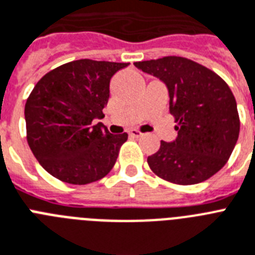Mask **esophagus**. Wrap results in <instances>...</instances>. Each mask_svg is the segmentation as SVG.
<instances>
[{
  "label": "esophagus",
  "instance_id": "obj_1",
  "mask_svg": "<svg viewBox=\"0 0 255 255\" xmlns=\"http://www.w3.org/2000/svg\"><path fill=\"white\" fill-rule=\"evenodd\" d=\"M129 134H130V135H131V136H140V135H143L142 132H140L139 130H136V129H131V130H130V131H129Z\"/></svg>",
  "mask_w": 255,
  "mask_h": 255
}]
</instances>
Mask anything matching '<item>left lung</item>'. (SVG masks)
<instances>
[{
  "label": "left lung",
  "instance_id": "obj_1",
  "mask_svg": "<svg viewBox=\"0 0 255 255\" xmlns=\"http://www.w3.org/2000/svg\"><path fill=\"white\" fill-rule=\"evenodd\" d=\"M167 86L177 136L160 142L147 157L155 174L178 185L207 180L224 167L236 146L240 119L236 99L222 78L184 57L134 62Z\"/></svg>",
  "mask_w": 255,
  "mask_h": 255
}]
</instances>
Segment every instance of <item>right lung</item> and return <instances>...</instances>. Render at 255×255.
Returning <instances> with one entry per match:
<instances>
[{
  "label": "right lung",
  "mask_w": 255,
  "mask_h": 255,
  "mask_svg": "<svg viewBox=\"0 0 255 255\" xmlns=\"http://www.w3.org/2000/svg\"><path fill=\"white\" fill-rule=\"evenodd\" d=\"M129 64L77 60L49 71L24 107L27 142L40 165L73 185L91 184L111 172L128 134L102 123L111 78Z\"/></svg>",
  "instance_id": "obj_1"
}]
</instances>
